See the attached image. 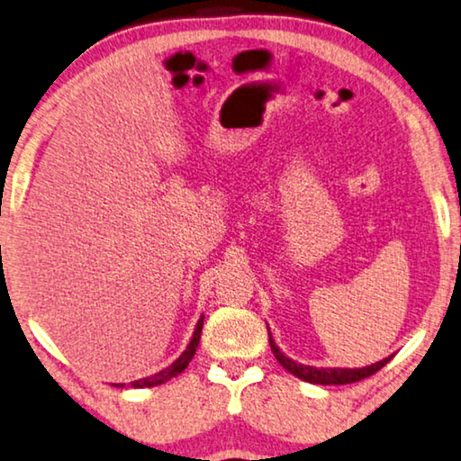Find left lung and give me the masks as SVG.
Returning <instances> with one entry per match:
<instances>
[{
  "instance_id": "1",
  "label": "left lung",
  "mask_w": 461,
  "mask_h": 461,
  "mask_svg": "<svg viewBox=\"0 0 461 461\" xmlns=\"http://www.w3.org/2000/svg\"><path fill=\"white\" fill-rule=\"evenodd\" d=\"M267 336H270V346H272V352H274L276 360H278V363L285 366L288 373H293L294 377L307 381V384H315V385L357 384V381L371 377V375H375L379 369H384V366L393 357V354H392V357L379 360V363H373L369 366H360V369H344V366H311V365L296 363V360L286 357V354L278 348V344L274 342L270 328H267Z\"/></svg>"
}]
</instances>
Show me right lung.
Instances as JSON below:
<instances>
[{
  "mask_svg": "<svg viewBox=\"0 0 461 461\" xmlns=\"http://www.w3.org/2000/svg\"><path fill=\"white\" fill-rule=\"evenodd\" d=\"M202 328H203V315L200 317V320H197V325H195V330H194V336H191L189 344H187V348L181 352V357L176 358L175 363L168 365L167 369H162V371H158V373H154V375H150V377H141V379H138V381H131V387H133V389H141V387H157V385L167 384V381H171L173 377H176V375L185 371V369H187V365L191 363V358H194L197 344H200ZM111 385H115V387H125V384H111Z\"/></svg>",
  "mask_w": 461,
  "mask_h": 461,
  "instance_id": "add662e5",
  "label": "right lung"
}]
</instances>
